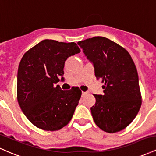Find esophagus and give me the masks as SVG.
Here are the masks:
<instances>
[{"label":"esophagus","mask_w":156,"mask_h":156,"mask_svg":"<svg viewBox=\"0 0 156 156\" xmlns=\"http://www.w3.org/2000/svg\"><path fill=\"white\" fill-rule=\"evenodd\" d=\"M87 94V92H83V93H82V96H83H83H85V95H86Z\"/></svg>","instance_id":"1"}]
</instances>
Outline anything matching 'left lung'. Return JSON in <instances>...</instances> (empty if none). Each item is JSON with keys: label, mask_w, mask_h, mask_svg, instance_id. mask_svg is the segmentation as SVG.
Returning a JSON list of instances; mask_svg holds the SVG:
<instances>
[{"label": "left lung", "mask_w": 156, "mask_h": 156, "mask_svg": "<svg viewBox=\"0 0 156 156\" xmlns=\"http://www.w3.org/2000/svg\"><path fill=\"white\" fill-rule=\"evenodd\" d=\"M77 44L94 65L96 77L104 83V95L94 94L96 103L90 111L94 122L109 133L124 130L141 105L139 76L132 57L123 47L104 37Z\"/></svg>", "instance_id": "8db88e82"}]
</instances>
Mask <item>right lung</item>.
Segmentation results:
<instances>
[{"mask_svg": "<svg viewBox=\"0 0 156 156\" xmlns=\"http://www.w3.org/2000/svg\"><path fill=\"white\" fill-rule=\"evenodd\" d=\"M80 52L76 43L44 40L26 51L17 71V101L22 111L38 128L60 130L71 121L82 91L62 90L65 61Z\"/></svg>", "mask_w": 156, "mask_h": 156, "instance_id": "add662e5", "label": "right lung"}]
</instances>
